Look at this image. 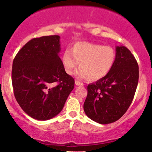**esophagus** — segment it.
<instances>
[{
    "instance_id": "34e87169",
    "label": "esophagus",
    "mask_w": 152,
    "mask_h": 152,
    "mask_svg": "<svg viewBox=\"0 0 152 152\" xmlns=\"http://www.w3.org/2000/svg\"><path fill=\"white\" fill-rule=\"evenodd\" d=\"M75 84L76 85V86H83V83H80V82H79V81H78V80H76L75 81Z\"/></svg>"
}]
</instances>
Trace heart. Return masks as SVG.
Wrapping results in <instances>:
<instances>
[{
    "instance_id": "1",
    "label": "heart",
    "mask_w": 152,
    "mask_h": 152,
    "mask_svg": "<svg viewBox=\"0 0 152 152\" xmlns=\"http://www.w3.org/2000/svg\"><path fill=\"white\" fill-rule=\"evenodd\" d=\"M115 57V52L111 46L77 42L73 44L71 50L67 49L64 52L61 62L66 74H73L79 63V76L89 81H97L111 71Z\"/></svg>"
}]
</instances>
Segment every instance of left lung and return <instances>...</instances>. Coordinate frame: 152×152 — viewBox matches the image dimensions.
I'll list each match as a JSON object with an SVG mask.
<instances>
[{"label": "left lung", "instance_id": "left-lung-1", "mask_svg": "<svg viewBox=\"0 0 152 152\" xmlns=\"http://www.w3.org/2000/svg\"><path fill=\"white\" fill-rule=\"evenodd\" d=\"M139 81L137 60L125 46L116 47V57L111 71L95 83L88 86L84 111L99 124L118 120L128 110Z\"/></svg>", "mask_w": 152, "mask_h": 152}]
</instances>
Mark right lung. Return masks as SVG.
<instances>
[{
    "mask_svg": "<svg viewBox=\"0 0 152 152\" xmlns=\"http://www.w3.org/2000/svg\"><path fill=\"white\" fill-rule=\"evenodd\" d=\"M60 37L28 41L12 62V84L16 101L26 114L46 121L63 109L75 81L66 74L61 58Z\"/></svg>",
    "mask_w": 152,
    "mask_h": 152,
    "instance_id": "1",
    "label": "right lung"
}]
</instances>
